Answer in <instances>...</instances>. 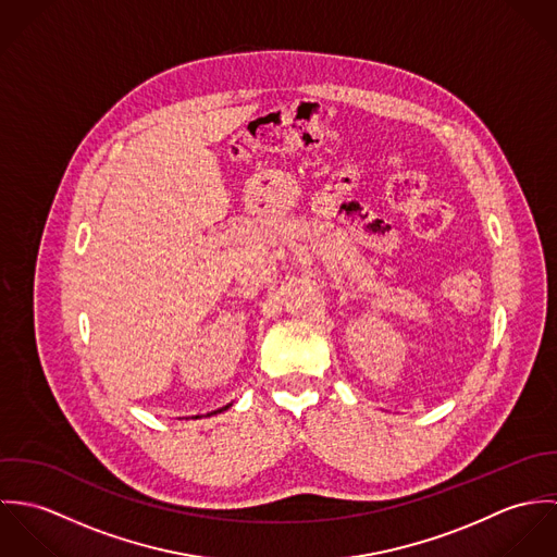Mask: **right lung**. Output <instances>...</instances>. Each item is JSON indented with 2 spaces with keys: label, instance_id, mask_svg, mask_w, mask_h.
Here are the masks:
<instances>
[{
  "label": "right lung",
  "instance_id": "1",
  "mask_svg": "<svg viewBox=\"0 0 557 557\" xmlns=\"http://www.w3.org/2000/svg\"><path fill=\"white\" fill-rule=\"evenodd\" d=\"M232 407V403L230 405H225V407H221V409H216V411H212V413H208V416H214V413H221V411H225V409H230ZM193 418H201V416H193Z\"/></svg>",
  "mask_w": 557,
  "mask_h": 557
}]
</instances>
